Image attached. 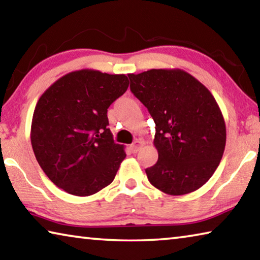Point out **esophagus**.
Listing matches in <instances>:
<instances>
[{
  "label": "esophagus",
  "instance_id": "34e87169",
  "mask_svg": "<svg viewBox=\"0 0 260 260\" xmlns=\"http://www.w3.org/2000/svg\"><path fill=\"white\" fill-rule=\"evenodd\" d=\"M141 147H142V142H141L140 140H136L135 142L131 146V150H132V152L135 153V152H138L140 150Z\"/></svg>",
  "mask_w": 260,
  "mask_h": 260
}]
</instances>
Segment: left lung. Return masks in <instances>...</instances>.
I'll return each mask as SVG.
<instances>
[{"instance_id": "left-lung-1", "label": "left lung", "mask_w": 260, "mask_h": 260, "mask_svg": "<svg viewBox=\"0 0 260 260\" xmlns=\"http://www.w3.org/2000/svg\"><path fill=\"white\" fill-rule=\"evenodd\" d=\"M131 90L156 124L158 160L146 170L153 187L167 195L200 189L219 166L226 125L217 101L203 83L180 69L128 74Z\"/></svg>"}]
</instances>
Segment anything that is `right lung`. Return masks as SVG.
Masks as SVG:
<instances>
[{
    "label": "right lung",
    "instance_id": "right-lung-1",
    "mask_svg": "<svg viewBox=\"0 0 260 260\" xmlns=\"http://www.w3.org/2000/svg\"><path fill=\"white\" fill-rule=\"evenodd\" d=\"M125 74L83 69L56 80L39 99L30 143L43 172L71 195L109 186L126 152L108 128V108L128 88Z\"/></svg>",
    "mask_w": 260,
    "mask_h": 260
}]
</instances>
